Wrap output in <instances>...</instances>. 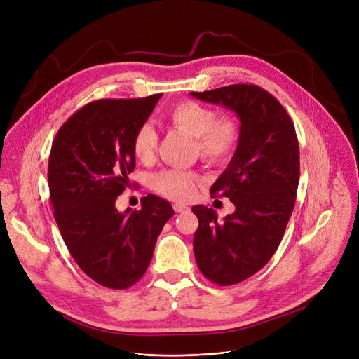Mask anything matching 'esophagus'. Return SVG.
Wrapping results in <instances>:
<instances>
[{"mask_svg": "<svg viewBox=\"0 0 359 359\" xmlns=\"http://www.w3.org/2000/svg\"><path fill=\"white\" fill-rule=\"evenodd\" d=\"M173 209H175V212H177V213H183V212H187V210H189L187 206L180 205V203H175V205H173Z\"/></svg>", "mask_w": 359, "mask_h": 359, "instance_id": "esophagus-1", "label": "esophagus"}]
</instances>
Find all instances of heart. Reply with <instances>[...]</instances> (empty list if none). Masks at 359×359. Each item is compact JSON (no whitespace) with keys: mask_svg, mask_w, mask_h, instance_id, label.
I'll return each instance as SVG.
<instances>
[{"mask_svg":"<svg viewBox=\"0 0 359 359\" xmlns=\"http://www.w3.org/2000/svg\"><path fill=\"white\" fill-rule=\"evenodd\" d=\"M166 120L194 137V151L212 165L229 160L239 142V126L231 116L216 117V111L202 103L183 100L166 111ZM157 147V135L142 124L133 136L132 150L140 161H150ZM202 182L193 170L163 169L150 177V186L173 201H189Z\"/></svg>","mask_w":359,"mask_h":359,"instance_id":"heart-1","label":"heart"}]
</instances>
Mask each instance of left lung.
I'll return each mask as SVG.
<instances>
[{"instance_id":"obj_1","label":"left lung","mask_w":359,"mask_h":359,"mask_svg":"<svg viewBox=\"0 0 359 359\" xmlns=\"http://www.w3.org/2000/svg\"><path fill=\"white\" fill-rule=\"evenodd\" d=\"M190 94L232 110L241 123L235 154L210 187V194L229 199L235 212L217 220L212 208H191L199 219L193 238L198 268L209 280L229 286L262 269L283 238L299 183L298 137L282 104L257 86Z\"/></svg>"}]
</instances>
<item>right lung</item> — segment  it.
Masks as SVG:
<instances>
[{
  "instance_id": "add662e5",
  "label": "right lung",
  "mask_w": 359,
  "mask_h": 359,
  "mask_svg": "<svg viewBox=\"0 0 359 359\" xmlns=\"http://www.w3.org/2000/svg\"><path fill=\"white\" fill-rule=\"evenodd\" d=\"M163 94L86 104L55 135L48 160L50 201L60 233L80 269L111 289L146 272L172 205L147 194L142 209L118 212L117 196L136 166L132 140Z\"/></svg>"
}]
</instances>
